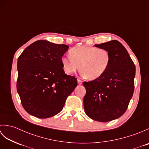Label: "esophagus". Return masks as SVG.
<instances>
[{
    "label": "esophagus",
    "mask_w": 149,
    "mask_h": 149,
    "mask_svg": "<svg viewBox=\"0 0 149 149\" xmlns=\"http://www.w3.org/2000/svg\"><path fill=\"white\" fill-rule=\"evenodd\" d=\"M77 83L79 84H82V83H83V81H82L80 79H77Z\"/></svg>",
    "instance_id": "esophagus-1"
}]
</instances>
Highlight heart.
Returning a JSON list of instances; mask_svg holds the SVG:
<instances>
[{
  "label": "heart",
  "mask_w": 149,
  "mask_h": 149,
  "mask_svg": "<svg viewBox=\"0 0 149 149\" xmlns=\"http://www.w3.org/2000/svg\"><path fill=\"white\" fill-rule=\"evenodd\" d=\"M70 54L61 59L65 72L71 74L80 67L81 75L91 80L102 76L111 63V54L105 49L79 46L72 48Z\"/></svg>",
  "instance_id": "obj_1"
}]
</instances>
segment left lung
<instances>
[{
    "label": "left lung",
    "instance_id": "1",
    "mask_svg": "<svg viewBox=\"0 0 149 149\" xmlns=\"http://www.w3.org/2000/svg\"><path fill=\"white\" fill-rule=\"evenodd\" d=\"M95 46L108 50L111 63L102 76L83 82L86 90L84 108L90 118L106 122L118 118L127 110L134 90L136 67L127 50L118 41Z\"/></svg>",
    "mask_w": 149,
    "mask_h": 149
}]
</instances>
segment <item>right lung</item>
I'll list each match as a JSON object with an SVG mask.
<instances>
[{
	"mask_svg": "<svg viewBox=\"0 0 149 149\" xmlns=\"http://www.w3.org/2000/svg\"><path fill=\"white\" fill-rule=\"evenodd\" d=\"M68 49L65 44L38 40L19 56L17 89L30 115L39 118L57 115L77 86V79L63 68L61 59Z\"/></svg>",
	"mask_w": 149,
	"mask_h": 149,
	"instance_id": "right-lung-1",
	"label": "right lung"
}]
</instances>
